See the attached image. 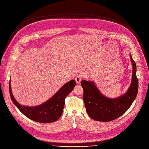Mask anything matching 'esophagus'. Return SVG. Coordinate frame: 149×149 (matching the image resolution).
<instances>
[{
    "mask_svg": "<svg viewBox=\"0 0 149 149\" xmlns=\"http://www.w3.org/2000/svg\"><path fill=\"white\" fill-rule=\"evenodd\" d=\"M81 79H82L81 76H79H79H77L75 77L76 82L77 83H78V84L80 83V81H81Z\"/></svg>",
    "mask_w": 149,
    "mask_h": 149,
    "instance_id": "1",
    "label": "esophagus"
}]
</instances>
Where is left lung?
<instances>
[{"label":"left lung","instance_id":"obj_1","mask_svg":"<svg viewBox=\"0 0 149 149\" xmlns=\"http://www.w3.org/2000/svg\"><path fill=\"white\" fill-rule=\"evenodd\" d=\"M133 65L132 83L127 92L116 99H109L100 93L92 81L82 80L83 100L86 111L92 119L99 122H110L123 115L136 99L139 88L136 76V65L130 56Z\"/></svg>","mask_w":149,"mask_h":149}]
</instances>
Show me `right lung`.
Instances as JSON below:
<instances>
[{"label":"right lung","mask_w":149,"mask_h":149,"mask_svg":"<svg viewBox=\"0 0 149 149\" xmlns=\"http://www.w3.org/2000/svg\"><path fill=\"white\" fill-rule=\"evenodd\" d=\"M75 86L76 81L72 80L65 84L49 100L41 105L35 107L20 105L12 95L10 82L9 92L12 102L24 116L36 122L47 123L54 122L60 118L63 111L65 99Z\"/></svg>","instance_id":"add662e5"}]
</instances>
